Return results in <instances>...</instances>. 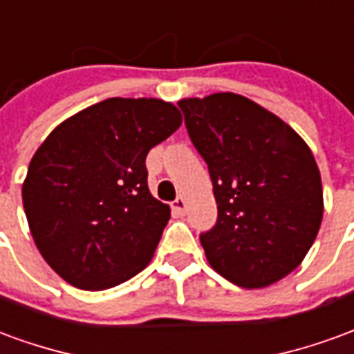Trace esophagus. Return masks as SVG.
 I'll return each mask as SVG.
<instances>
[{"label": "esophagus", "instance_id": "obj_1", "mask_svg": "<svg viewBox=\"0 0 354 354\" xmlns=\"http://www.w3.org/2000/svg\"><path fill=\"white\" fill-rule=\"evenodd\" d=\"M172 210L176 212L178 216H184L185 214V197L184 195H180L176 197V201L172 203Z\"/></svg>", "mask_w": 354, "mask_h": 354}]
</instances>
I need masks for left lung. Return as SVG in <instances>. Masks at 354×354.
Masks as SVG:
<instances>
[{
	"label": "left lung",
	"mask_w": 354,
	"mask_h": 354,
	"mask_svg": "<svg viewBox=\"0 0 354 354\" xmlns=\"http://www.w3.org/2000/svg\"><path fill=\"white\" fill-rule=\"evenodd\" d=\"M214 187L218 220L201 233L207 260L243 288L296 269L322 222V184L301 136L241 94L178 102Z\"/></svg>",
	"instance_id": "1"
}]
</instances>
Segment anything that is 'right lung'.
Returning <instances> with one entry per match:
<instances>
[{"label": "right lung", "instance_id": "obj_1", "mask_svg": "<svg viewBox=\"0 0 354 354\" xmlns=\"http://www.w3.org/2000/svg\"><path fill=\"white\" fill-rule=\"evenodd\" d=\"M182 124L174 104L108 98L50 132L22 203L35 246L66 282L113 288L149 263L170 208L147 187V151Z\"/></svg>", "mask_w": 354, "mask_h": 354}]
</instances>
